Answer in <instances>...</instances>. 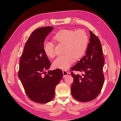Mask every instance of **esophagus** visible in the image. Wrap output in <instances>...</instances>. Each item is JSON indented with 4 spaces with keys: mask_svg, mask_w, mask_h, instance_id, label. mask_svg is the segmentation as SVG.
<instances>
[{
    "mask_svg": "<svg viewBox=\"0 0 121 121\" xmlns=\"http://www.w3.org/2000/svg\"><path fill=\"white\" fill-rule=\"evenodd\" d=\"M63 77H66L67 75H68V73L67 71H66V70H63Z\"/></svg>",
    "mask_w": 121,
    "mask_h": 121,
    "instance_id": "1",
    "label": "esophagus"
}]
</instances>
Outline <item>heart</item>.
<instances>
[{
	"label": "heart",
	"instance_id": "1",
	"mask_svg": "<svg viewBox=\"0 0 121 121\" xmlns=\"http://www.w3.org/2000/svg\"><path fill=\"white\" fill-rule=\"evenodd\" d=\"M53 40L59 43L64 44L65 53L58 56L53 62V66L56 68L66 69L70 66L74 59L82 56L86 51L88 39L84 31L63 29L54 35ZM43 50L46 55L52 58L55 56L54 45L49 41L44 42Z\"/></svg>",
	"mask_w": 121,
	"mask_h": 121
}]
</instances>
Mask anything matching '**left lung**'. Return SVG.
Instances as JSON below:
<instances>
[{"instance_id": "8db88e82", "label": "left lung", "mask_w": 121, "mask_h": 121, "mask_svg": "<svg viewBox=\"0 0 121 121\" xmlns=\"http://www.w3.org/2000/svg\"><path fill=\"white\" fill-rule=\"evenodd\" d=\"M89 32L91 36L85 55L71 68V70L82 73L79 75L71 72L74 79L71 87L72 95L81 102L95 99L102 90L104 82L103 68L104 59L102 45L98 37L91 31Z\"/></svg>"}]
</instances>
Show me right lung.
<instances>
[{
	"instance_id": "1",
	"label": "right lung",
	"mask_w": 121,
	"mask_h": 121,
	"mask_svg": "<svg viewBox=\"0 0 121 121\" xmlns=\"http://www.w3.org/2000/svg\"><path fill=\"white\" fill-rule=\"evenodd\" d=\"M53 29L52 26H45L35 30L27 41L19 60L18 76L26 94L30 100L40 104L53 99L56 85L63 75L60 69L46 72L51 62L44 51V43Z\"/></svg>"
}]
</instances>
